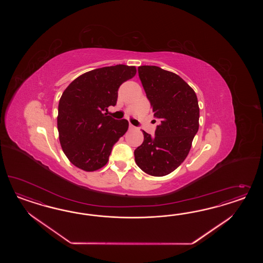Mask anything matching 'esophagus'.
<instances>
[{
  "label": "esophagus",
  "mask_w": 263,
  "mask_h": 263,
  "mask_svg": "<svg viewBox=\"0 0 263 263\" xmlns=\"http://www.w3.org/2000/svg\"><path fill=\"white\" fill-rule=\"evenodd\" d=\"M137 128L134 126V125H132V124H129V130H136Z\"/></svg>",
  "instance_id": "1"
}]
</instances>
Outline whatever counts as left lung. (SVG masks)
<instances>
[{"mask_svg": "<svg viewBox=\"0 0 263 263\" xmlns=\"http://www.w3.org/2000/svg\"><path fill=\"white\" fill-rule=\"evenodd\" d=\"M138 72L160 123L153 138L143 131V143L134 152L136 164L147 175L164 176L179 167L191 149L199 130L198 98L174 72L155 65L139 66Z\"/></svg>", "mask_w": 263, "mask_h": 263, "instance_id": "left-lung-1", "label": "left lung"}]
</instances>
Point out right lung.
I'll return each instance as SVG.
<instances>
[{
	"instance_id": "1",
	"label": "right lung",
	"mask_w": 263,
	"mask_h": 263,
	"mask_svg": "<svg viewBox=\"0 0 263 263\" xmlns=\"http://www.w3.org/2000/svg\"><path fill=\"white\" fill-rule=\"evenodd\" d=\"M135 66L118 64L86 72L65 88L59 102V139L65 156L86 172L104 167L114 144L127 131L126 120L104 111L115 106L122 83L136 75Z\"/></svg>"
}]
</instances>
